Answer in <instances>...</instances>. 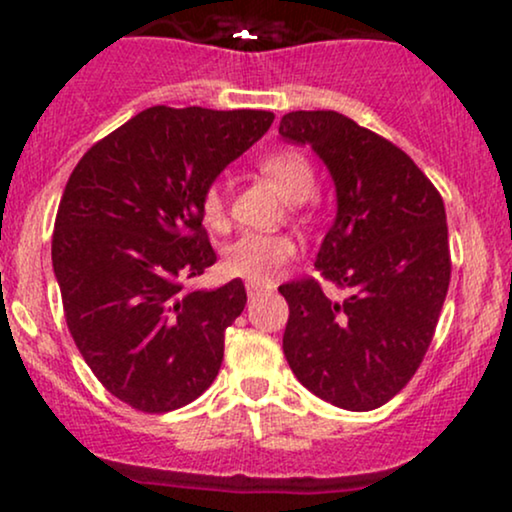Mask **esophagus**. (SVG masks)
Segmentation results:
<instances>
[{"label":"esophagus","instance_id":"34e87169","mask_svg":"<svg viewBox=\"0 0 512 512\" xmlns=\"http://www.w3.org/2000/svg\"><path fill=\"white\" fill-rule=\"evenodd\" d=\"M245 289H248V296H255V293L267 289V284H262V281H248V284H245Z\"/></svg>","mask_w":512,"mask_h":512}]
</instances>
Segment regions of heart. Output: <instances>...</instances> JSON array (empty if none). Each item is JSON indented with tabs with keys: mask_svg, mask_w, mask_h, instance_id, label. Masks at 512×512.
Wrapping results in <instances>:
<instances>
[{
	"mask_svg": "<svg viewBox=\"0 0 512 512\" xmlns=\"http://www.w3.org/2000/svg\"><path fill=\"white\" fill-rule=\"evenodd\" d=\"M260 170L272 178L279 190L293 202H301L315 190V170L308 156L296 149H279L260 161ZM202 219L209 226H221L226 219V195L221 182H211L202 192ZM296 255V245L284 233H243L226 248L223 267L228 274L252 281H267Z\"/></svg>",
	"mask_w": 512,
	"mask_h": 512,
	"instance_id": "heart-1",
	"label": "heart"
}]
</instances>
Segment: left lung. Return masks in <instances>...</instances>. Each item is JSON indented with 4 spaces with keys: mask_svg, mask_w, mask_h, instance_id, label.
I'll return each mask as SVG.
<instances>
[{
    "mask_svg": "<svg viewBox=\"0 0 512 512\" xmlns=\"http://www.w3.org/2000/svg\"><path fill=\"white\" fill-rule=\"evenodd\" d=\"M279 134L310 144L337 187V219L315 267L320 281L279 286L289 303L284 356L301 383L349 411L383 407L424 361L450 284L445 207L399 146L334 110H296Z\"/></svg>",
    "mask_w": 512,
    "mask_h": 512,
    "instance_id": "1",
    "label": "left lung"
}]
</instances>
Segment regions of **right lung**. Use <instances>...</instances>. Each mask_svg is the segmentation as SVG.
Returning a JSON list of instances; mask_svg holds the SVG:
<instances>
[{"label": "right lung", "mask_w": 512, "mask_h": 512, "mask_svg": "<svg viewBox=\"0 0 512 512\" xmlns=\"http://www.w3.org/2000/svg\"><path fill=\"white\" fill-rule=\"evenodd\" d=\"M274 122L267 110H142L81 156L52 233V267L76 349L101 385L146 414L195 402L219 375L243 313L240 279L185 281L216 262L202 192Z\"/></svg>", "instance_id": "right-lung-1"}]
</instances>
